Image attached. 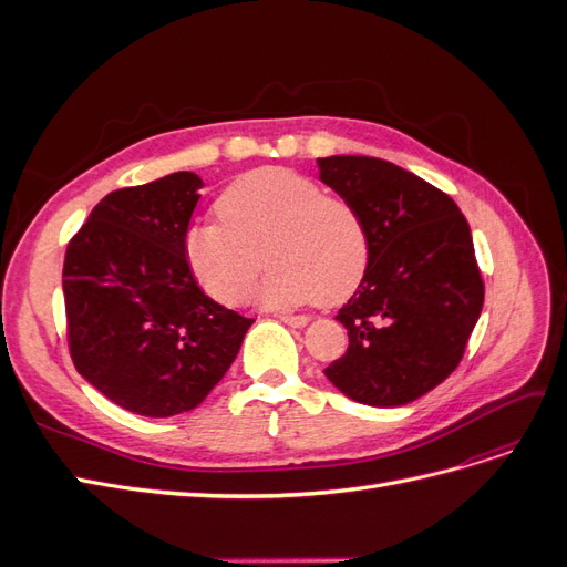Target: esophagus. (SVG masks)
Listing matches in <instances>:
<instances>
[{
    "mask_svg": "<svg viewBox=\"0 0 567 567\" xmlns=\"http://www.w3.org/2000/svg\"><path fill=\"white\" fill-rule=\"evenodd\" d=\"M279 319L288 326H293V329H302V326H307V321H310V317L305 315H279Z\"/></svg>",
    "mask_w": 567,
    "mask_h": 567,
    "instance_id": "1",
    "label": "esophagus"
}]
</instances>
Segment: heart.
I'll return each mask as SVG.
<instances>
[{
	"instance_id": "1",
	"label": "heart",
	"mask_w": 567,
	"mask_h": 567,
	"mask_svg": "<svg viewBox=\"0 0 567 567\" xmlns=\"http://www.w3.org/2000/svg\"><path fill=\"white\" fill-rule=\"evenodd\" d=\"M215 213L219 221L186 234L184 252L198 284L221 305L246 302L265 262L271 269L260 296L279 307L338 305L364 279L362 213L348 198L323 194L312 177L255 169L221 192Z\"/></svg>"
}]
</instances>
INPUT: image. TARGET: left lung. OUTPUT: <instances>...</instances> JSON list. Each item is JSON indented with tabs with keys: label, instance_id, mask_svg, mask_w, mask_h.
I'll return each instance as SVG.
<instances>
[{
	"label": "left lung",
	"instance_id": "8db88e82",
	"mask_svg": "<svg viewBox=\"0 0 567 567\" xmlns=\"http://www.w3.org/2000/svg\"><path fill=\"white\" fill-rule=\"evenodd\" d=\"M319 177L362 213L369 267L336 319L348 352L323 369L342 394L402 406L458 367L483 312L471 227L433 184L381 158H319Z\"/></svg>",
	"mask_w": 567,
	"mask_h": 567
}]
</instances>
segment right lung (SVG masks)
Returning <instances> with one entry per match:
<instances>
[{"label":"right lung","mask_w":567,"mask_h":567,"mask_svg":"<svg viewBox=\"0 0 567 567\" xmlns=\"http://www.w3.org/2000/svg\"><path fill=\"white\" fill-rule=\"evenodd\" d=\"M203 179L175 173L101 198L63 262L68 348L84 381L132 414L196 409L252 319L200 290L184 241Z\"/></svg>","instance_id":"obj_1"}]
</instances>
